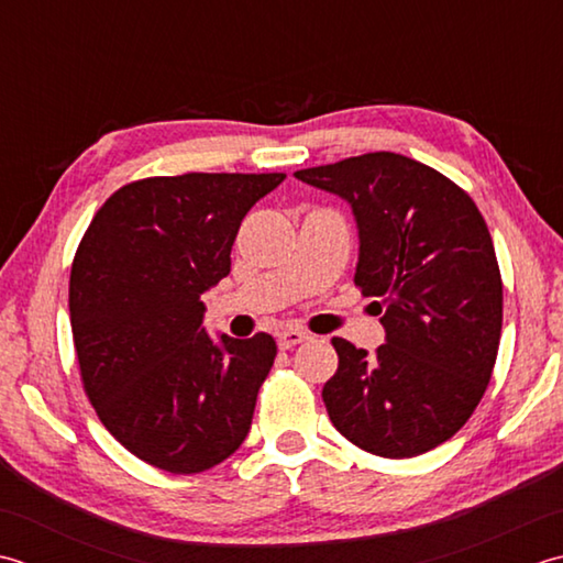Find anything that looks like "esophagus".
I'll return each instance as SVG.
<instances>
[{"label":"esophagus","instance_id":"obj_1","mask_svg":"<svg viewBox=\"0 0 563 563\" xmlns=\"http://www.w3.org/2000/svg\"><path fill=\"white\" fill-rule=\"evenodd\" d=\"M303 340H308V335L306 332H301V330H284V332H279V338H277V342H279V350H291V347H296V345H301Z\"/></svg>","mask_w":563,"mask_h":563}]
</instances>
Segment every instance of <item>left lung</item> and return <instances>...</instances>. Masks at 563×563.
Masks as SVG:
<instances>
[{
    "mask_svg": "<svg viewBox=\"0 0 563 563\" xmlns=\"http://www.w3.org/2000/svg\"><path fill=\"white\" fill-rule=\"evenodd\" d=\"M296 177L350 201L354 286L376 298L386 328L374 354L332 338L340 362L323 386L332 426L376 456L430 452L472 418L498 357L503 279L484 216L442 172L396 153Z\"/></svg>",
    "mask_w": 563,
    "mask_h": 563,
    "instance_id": "8db88e82",
    "label": "left lung"
}]
</instances>
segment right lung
I'll return each mask as SVG.
<instances>
[{
  "label": "right lung",
  "instance_id": "1",
  "mask_svg": "<svg viewBox=\"0 0 563 563\" xmlns=\"http://www.w3.org/2000/svg\"><path fill=\"white\" fill-rule=\"evenodd\" d=\"M284 172L145 177L101 203L73 260L82 388L125 450L169 474L221 464L247 438L277 342L201 330V294L231 272L245 213Z\"/></svg>",
  "mask_w": 563,
  "mask_h": 563
}]
</instances>
